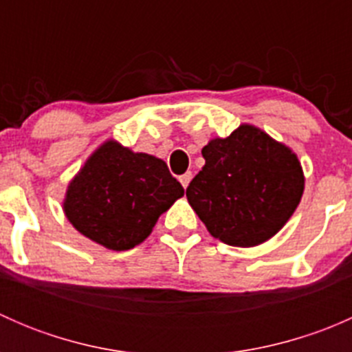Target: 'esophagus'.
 I'll return each instance as SVG.
<instances>
[{
  "label": "esophagus",
  "mask_w": 352,
  "mask_h": 352,
  "mask_svg": "<svg viewBox=\"0 0 352 352\" xmlns=\"http://www.w3.org/2000/svg\"><path fill=\"white\" fill-rule=\"evenodd\" d=\"M179 180H180V184H182L184 189H187V186H189V182H190V180H192V173H190V172L184 173V175L179 177Z\"/></svg>",
  "instance_id": "34e87169"
}]
</instances>
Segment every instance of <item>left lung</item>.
Listing matches in <instances>:
<instances>
[{
	"mask_svg": "<svg viewBox=\"0 0 352 352\" xmlns=\"http://www.w3.org/2000/svg\"><path fill=\"white\" fill-rule=\"evenodd\" d=\"M206 165L189 184V204L214 239L254 247L274 236L300 204L298 156L264 131L243 124L202 148Z\"/></svg>",
	"mask_w": 352,
	"mask_h": 352,
	"instance_id": "obj_1",
	"label": "left lung"
}]
</instances>
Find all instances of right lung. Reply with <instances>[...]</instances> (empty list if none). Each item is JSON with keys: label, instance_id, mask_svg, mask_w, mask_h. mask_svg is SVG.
<instances>
[{"label": "right lung", "instance_id": "1", "mask_svg": "<svg viewBox=\"0 0 352 352\" xmlns=\"http://www.w3.org/2000/svg\"><path fill=\"white\" fill-rule=\"evenodd\" d=\"M182 196L184 187L163 160L107 141L67 186L65 212L87 239L110 250H129Z\"/></svg>", "mask_w": 352, "mask_h": 352}]
</instances>
